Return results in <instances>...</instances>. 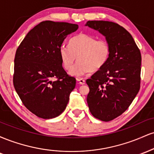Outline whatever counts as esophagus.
I'll use <instances>...</instances> for the list:
<instances>
[{"mask_svg":"<svg viewBox=\"0 0 154 154\" xmlns=\"http://www.w3.org/2000/svg\"><path fill=\"white\" fill-rule=\"evenodd\" d=\"M77 81L78 82L80 85H85V80L82 78H77Z\"/></svg>","mask_w":154,"mask_h":154,"instance_id":"34e87169","label":"esophagus"}]
</instances>
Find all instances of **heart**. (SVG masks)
<instances>
[{
    "instance_id": "b5f03b06",
    "label": "heart",
    "mask_w": 154,
    "mask_h": 154,
    "mask_svg": "<svg viewBox=\"0 0 154 154\" xmlns=\"http://www.w3.org/2000/svg\"><path fill=\"white\" fill-rule=\"evenodd\" d=\"M69 46L60 48V59L66 71H71L78 59L79 63L70 72L75 77L98 71L106 64L111 56V45L106 40H97L95 37L85 33L74 36Z\"/></svg>"
}]
</instances>
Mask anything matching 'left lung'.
<instances>
[{"instance_id":"8db88e82","label":"left lung","mask_w":154,"mask_h":154,"mask_svg":"<svg viewBox=\"0 0 154 154\" xmlns=\"http://www.w3.org/2000/svg\"><path fill=\"white\" fill-rule=\"evenodd\" d=\"M86 26L106 37L111 45L106 64L86 80L87 102L94 117L109 122L128 109L140 88L141 54L130 33L116 23L88 21Z\"/></svg>"}]
</instances>
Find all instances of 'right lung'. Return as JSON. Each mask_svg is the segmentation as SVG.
Listing matches in <instances>:
<instances>
[{
  "label": "right lung",
  "instance_id": "right-lung-1",
  "mask_svg": "<svg viewBox=\"0 0 154 154\" xmlns=\"http://www.w3.org/2000/svg\"><path fill=\"white\" fill-rule=\"evenodd\" d=\"M77 29L75 24L44 21L27 33L17 49L14 86L24 106L38 117L59 116L75 89L76 79L63 69L59 50Z\"/></svg>",
  "mask_w": 154,
  "mask_h": 154
}]
</instances>
